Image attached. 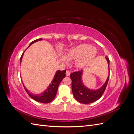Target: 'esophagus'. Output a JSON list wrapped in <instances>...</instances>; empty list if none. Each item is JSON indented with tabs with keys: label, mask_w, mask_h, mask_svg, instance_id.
<instances>
[{
	"label": "esophagus",
	"mask_w": 134,
	"mask_h": 134,
	"mask_svg": "<svg viewBox=\"0 0 134 134\" xmlns=\"http://www.w3.org/2000/svg\"><path fill=\"white\" fill-rule=\"evenodd\" d=\"M70 71H69V70H67V71H66V76H69V75H70Z\"/></svg>",
	"instance_id": "1"
}]
</instances>
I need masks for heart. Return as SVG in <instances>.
<instances>
[{
    "instance_id": "1",
    "label": "heart",
    "mask_w": 134,
    "mask_h": 134,
    "mask_svg": "<svg viewBox=\"0 0 134 134\" xmlns=\"http://www.w3.org/2000/svg\"><path fill=\"white\" fill-rule=\"evenodd\" d=\"M97 54L96 48L90 44H82L69 50L62 58L64 62L68 60L76 59L74 66L78 69H82L86 66L94 58Z\"/></svg>"
}]
</instances>
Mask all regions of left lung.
Masks as SVG:
<instances>
[{"label":"left lung","mask_w":134,"mask_h":134,"mask_svg":"<svg viewBox=\"0 0 134 134\" xmlns=\"http://www.w3.org/2000/svg\"><path fill=\"white\" fill-rule=\"evenodd\" d=\"M108 64V69L109 70V60L108 57H106ZM82 70L72 72L70 75L71 79V89L72 94L76 100L83 104H89L95 102L99 99L106 90L107 86L109 75L106 83L98 90H91L85 87L82 82Z\"/></svg>","instance_id":"1"}]
</instances>
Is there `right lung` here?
I'll return each mask as SVG.
<instances>
[{
  "label": "right lung",
  "mask_w": 134,
  "mask_h": 134,
  "mask_svg": "<svg viewBox=\"0 0 134 134\" xmlns=\"http://www.w3.org/2000/svg\"><path fill=\"white\" fill-rule=\"evenodd\" d=\"M40 40H42V38H38L35 40L34 41H32L30 44V46H31L32 43H34L38 41H40ZM24 52H25V51L23 52V54L21 57V63L23 58ZM65 72H66V70H63V71L58 70L57 72H56L54 78V79L52 81L51 84H50L49 87H48L47 90L44 92H43L41 94H39V95L32 94V93L29 92V91H28L25 88V87L24 86L23 84V83L22 84L23 85L24 88H25V91L27 93V94L29 95L32 99H34L36 101H37V102H41V103H48L51 102V101L55 98L56 93H57L58 89L59 84L60 82H62V80L63 79V78H65L66 76Z\"/></svg>",
  "instance_id": "1"
}]
</instances>
